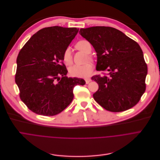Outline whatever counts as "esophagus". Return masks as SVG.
Instances as JSON below:
<instances>
[{
    "mask_svg": "<svg viewBox=\"0 0 160 160\" xmlns=\"http://www.w3.org/2000/svg\"><path fill=\"white\" fill-rule=\"evenodd\" d=\"M85 81L86 84H88L91 81V79L90 78H87V79H85Z\"/></svg>",
    "mask_w": 160,
    "mask_h": 160,
    "instance_id": "esophagus-1",
    "label": "esophagus"
}]
</instances>
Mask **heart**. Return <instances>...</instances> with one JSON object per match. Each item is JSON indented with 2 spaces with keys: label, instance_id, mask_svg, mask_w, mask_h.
<instances>
[{
  "label": "heart",
  "instance_id": "1",
  "mask_svg": "<svg viewBox=\"0 0 160 160\" xmlns=\"http://www.w3.org/2000/svg\"><path fill=\"white\" fill-rule=\"evenodd\" d=\"M76 47L86 53L91 51V45L87 40H80L76 43ZM63 60L67 66L72 63V57L70 47H68L63 53ZM93 66L91 63H87L84 65H74L69 69L70 74L73 77L80 78H87L89 77L92 72Z\"/></svg>",
  "mask_w": 160,
  "mask_h": 160
}]
</instances>
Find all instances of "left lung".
<instances>
[{
    "label": "left lung",
    "mask_w": 160,
    "mask_h": 160,
    "mask_svg": "<svg viewBox=\"0 0 160 160\" xmlns=\"http://www.w3.org/2000/svg\"><path fill=\"white\" fill-rule=\"evenodd\" d=\"M79 33L97 53V70L108 74L91 79L99 86L93 98L105 110L120 112L134 107L146 91L148 66L139 44L108 26L81 28Z\"/></svg>",
    "instance_id": "obj_1"
}]
</instances>
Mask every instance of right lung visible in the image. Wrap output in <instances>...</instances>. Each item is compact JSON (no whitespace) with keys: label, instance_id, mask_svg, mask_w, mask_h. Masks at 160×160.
<instances>
[{"label":"right lung","instance_id":"right-lung-1","mask_svg":"<svg viewBox=\"0 0 160 160\" xmlns=\"http://www.w3.org/2000/svg\"><path fill=\"white\" fill-rule=\"evenodd\" d=\"M78 31L76 28L58 26L43 28L19 51L15 81L21 100L31 111L44 116L57 115L72 101L74 87L85 84L82 79L66 76L62 61L63 52Z\"/></svg>","mask_w":160,"mask_h":160}]
</instances>
